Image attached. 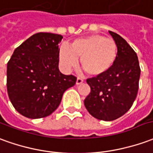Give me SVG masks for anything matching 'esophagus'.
Masks as SVG:
<instances>
[{
  "instance_id": "34e87169",
  "label": "esophagus",
  "mask_w": 153,
  "mask_h": 153,
  "mask_svg": "<svg viewBox=\"0 0 153 153\" xmlns=\"http://www.w3.org/2000/svg\"><path fill=\"white\" fill-rule=\"evenodd\" d=\"M84 82V79H82V78H79V77H78L76 79V84L77 85H79V84H82Z\"/></svg>"
}]
</instances>
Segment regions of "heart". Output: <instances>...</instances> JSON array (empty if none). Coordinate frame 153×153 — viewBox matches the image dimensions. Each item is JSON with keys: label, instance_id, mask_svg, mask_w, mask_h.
Wrapping results in <instances>:
<instances>
[{"label": "heart", "instance_id": "heart-1", "mask_svg": "<svg viewBox=\"0 0 153 153\" xmlns=\"http://www.w3.org/2000/svg\"><path fill=\"white\" fill-rule=\"evenodd\" d=\"M117 54L118 49L114 39L91 35L74 40L69 47L61 45L59 59L64 69L70 70L76 67L80 58V65L88 74L100 76L113 68Z\"/></svg>", "mask_w": 153, "mask_h": 153}]
</instances>
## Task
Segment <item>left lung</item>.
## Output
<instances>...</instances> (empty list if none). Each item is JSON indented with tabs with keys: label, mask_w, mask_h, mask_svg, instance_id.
<instances>
[{
	"label": "left lung",
	"mask_w": 153,
	"mask_h": 153,
	"mask_svg": "<svg viewBox=\"0 0 153 153\" xmlns=\"http://www.w3.org/2000/svg\"><path fill=\"white\" fill-rule=\"evenodd\" d=\"M109 34L117 45V60L106 74L88 79L91 90L84 99L88 112L103 121L115 120L130 109L137 94L141 73L136 52L119 35Z\"/></svg>",
	"instance_id": "left-lung-1"
}]
</instances>
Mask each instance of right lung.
<instances>
[{"instance_id":"obj_1","label":"right lung","mask_w":153,"mask_h":153,"mask_svg":"<svg viewBox=\"0 0 153 153\" xmlns=\"http://www.w3.org/2000/svg\"><path fill=\"white\" fill-rule=\"evenodd\" d=\"M63 36L39 32L14 51L7 64L6 86L14 108L25 117L36 119L51 115L76 77L59 69V43Z\"/></svg>"}]
</instances>
